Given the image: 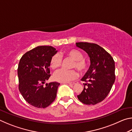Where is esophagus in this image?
I'll return each mask as SVG.
<instances>
[{
	"label": "esophagus",
	"instance_id": "obj_1",
	"mask_svg": "<svg viewBox=\"0 0 132 132\" xmlns=\"http://www.w3.org/2000/svg\"><path fill=\"white\" fill-rule=\"evenodd\" d=\"M68 83L70 85H74L76 84V82H68Z\"/></svg>",
	"mask_w": 132,
	"mask_h": 132
}]
</instances>
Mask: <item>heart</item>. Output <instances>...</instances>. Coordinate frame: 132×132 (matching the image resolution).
Instances as JSON below:
<instances>
[{"label": "heart", "mask_w": 132, "mask_h": 132, "mask_svg": "<svg viewBox=\"0 0 132 132\" xmlns=\"http://www.w3.org/2000/svg\"><path fill=\"white\" fill-rule=\"evenodd\" d=\"M66 55L74 60L73 67L76 68L80 72L86 70L87 64L82 59L83 56L80 51L76 50H71L66 52ZM62 62L61 56L59 54H55L51 57L50 66L52 69H56L60 66ZM77 77V71L75 70H66L61 69L55 71L53 75L54 80L61 82H66L75 80Z\"/></svg>", "instance_id": "obj_1"}]
</instances>
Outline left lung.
<instances>
[{"instance_id": "obj_1", "label": "left lung", "mask_w": 132, "mask_h": 132, "mask_svg": "<svg viewBox=\"0 0 132 132\" xmlns=\"http://www.w3.org/2000/svg\"><path fill=\"white\" fill-rule=\"evenodd\" d=\"M76 46L87 53L90 61V68L81 79L88 82L84 84L83 90L77 98L84 104H97L106 97L114 83L115 62L111 55L97 44L77 42Z\"/></svg>"}]
</instances>
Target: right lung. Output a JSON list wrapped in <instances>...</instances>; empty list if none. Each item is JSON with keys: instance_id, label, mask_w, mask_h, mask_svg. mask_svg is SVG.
<instances>
[{"instance_id": "obj_1", "label": "right lung", "mask_w": 132, "mask_h": 132, "mask_svg": "<svg viewBox=\"0 0 132 132\" xmlns=\"http://www.w3.org/2000/svg\"><path fill=\"white\" fill-rule=\"evenodd\" d=\"M57 52L51 46H38L21 57L17 69L19 91L31 105L45 108L54 101L60 83L44 84L51 76L50 61Z\"/></svg>"}]
</instances>
